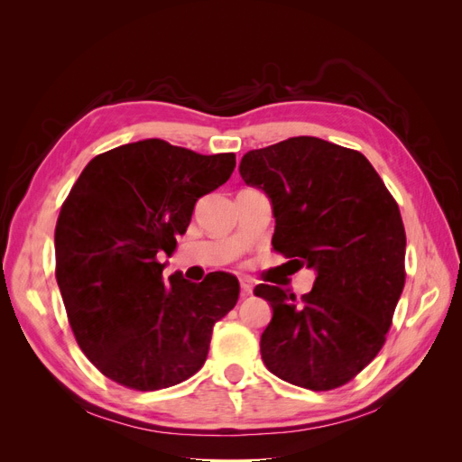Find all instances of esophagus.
Listing matches in <instances>:
<instances>
[{"label": "esophagus", "mask_w": 462, "mask_h": 462, "mask_svg": "<svg viewBox=\"0 0 462 462\" xmlns=\"http://www.w3.org/2000/svg\"><path fill=\"white\" fill-rule=\"evenodd\" d=\"M241 295L243 297L253 295V282H250V279H241Z\"/></svg>", "instance_id": "esophagus-1"}]
</instances>
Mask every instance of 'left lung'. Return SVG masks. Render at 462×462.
I'll return each instance as SVG.
<instances>
[{"instance_id":"left-lung-1","label":"left lung","mask_w":462,"mask_h":462,"mask_svg":"<svg viewBox=\"0 0 462 462\" xmlns=\"http://www.w3.org/2000/svg\"><path fill=\"white\" fill-rule=\"evenodd\" d=\"M239 173L268 194L273 248L295 270L316 272L300 300L256 285L273 310L260 339L263 365L304 389L345 385L380 353L404 287L399 206L360 152L316 136L250 150Z\"/></svg>"}]
</instances>
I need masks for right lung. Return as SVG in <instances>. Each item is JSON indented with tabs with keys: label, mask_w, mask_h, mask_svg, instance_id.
I'll list each match as a JSON object with an SVG mask.
<instances>
[{
	"label": "right lung",
	"mask_w": 462,
	"mask_h": 462,
	"mask_svg": "<svg viewBox=\"0 0 462 462\" xmlns=\"http://www.w3.org/2000/svg\"><path fill=\"white\" fill-rule=\"evenodd\" d=\"M235 153L204 156L160 138L90 160L55 226V277L82 353L109 380L156 391L189 380L214 324L239 299V279L212 272L163 282L194 204L231 177Z\"/></svg>",
	"instance_id": "right-lung-1"
}]
</instances>
